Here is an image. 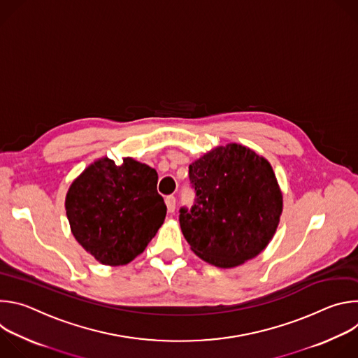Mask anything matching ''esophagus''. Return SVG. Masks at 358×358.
Masks as SVG:
<instances>
[{
  "instance_id": "34e87169",
  "label": "esophagus",
  "mask_w": 358,
  "mask_h": 358,
  "mask_svg": "<svg viewBox=\"0 0 358 358\" xmlns=\"http://www.w3.org/2000/svg\"><path fill=\"white\" fill-rule=\"evenodd\" d=\"M166 206H167V210L170 214H173L176 211V206H177V199L174 195H169L166 198Z\"/></svg>"
}]
</instances>
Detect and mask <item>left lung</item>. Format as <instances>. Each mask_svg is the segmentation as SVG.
<instances>
[{"label": "left lung", "instance_id": "obj_1", "mask_svg": "<svg viewBox=\"0 0 358 358\" xmlns=\"http://www.w3.org/2000/svg\"><path fill=\"white\" fill-rule=\"evenodd\" d=\"M194 206L180 227L195 255L218 268L258 257L279 225L283 196L273 169L253 150L229 143L189 164Z\"/></svg>", "mask_w": 358, "mask_h": 358}]
</instances>
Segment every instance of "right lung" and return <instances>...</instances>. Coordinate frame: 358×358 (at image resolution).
<instances>
[{
	"label": "right lung",
	"instance_id": "1",
	"mask_svg": "<svg viewBox=\"0 0 358 358\" xmlns=\"http://www.w3.org/2000/svg\"><path fill=\"white\" fill-rule=\"evenodd\" d=\"M155 169L131 157L92 163L71 184L65 199L75 239L101 265H127L163 225L167 207Z\"/></svg>",
	"mask_w": 358,
	"mask_h": 358
}]
</instances>
